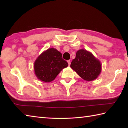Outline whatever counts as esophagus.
I'll use <instances>...</instances> for the list:
<instances>
[{"mask_svg":"<svg viewBox=\"0 0 128 128\" xmlns=\"http://www.w3.org/2000/svg\"><path fill=\"white\" fill-rule=\"evenodd\" d=\"M67 62H68L69 66H70V60H68V61H67Z\"/></svg>","mask_w":128,"mask_h":128,"instance_id":"34e87169","label":"esophagus"}]
</instances>
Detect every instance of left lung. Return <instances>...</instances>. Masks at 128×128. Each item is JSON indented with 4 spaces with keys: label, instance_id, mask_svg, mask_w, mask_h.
<instances>
[{
    "label": "left lung",
    "instance_id": "left-lung-1",
    "mask_svg": "<svg viewBox=\"0 0 128 128\" xmlns=\"http://www.w3.org/2000/svg\"><path fill=\"white\" fill-rule=\"evenodd\" d=\"M70 68L83 80L92 81L100 74L102 64L91 52L81 49L77 51L75 59L70 64Z\"/></svg>",
    "mask_w": 128,
    "mask_h": 128
}]
</instances>
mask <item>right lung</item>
I'll list each match as a JSON object with an SVG mask.
<instances>
[{"label": "right lung", "mask_w": 128, "mask_h": 128, "mask_svg": "<svg viewBox=\"0 0 128 128\" xmlns=\"http://www.w3.org/2000/svg\"><path fill=\"white\" fill-rule=\"evenodd\" d=\"M68 66V62L62 59L61 52L55 48H50L36 58L34 63V70L38 80L50 82Z\"/></svg>", "instance_id": "right-lung-1"}]
</instances>
